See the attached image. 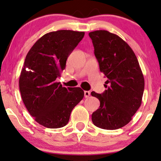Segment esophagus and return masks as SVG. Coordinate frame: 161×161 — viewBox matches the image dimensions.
Instances as JSON below:
<instances>
[{
    "instance_id": "34e87169",
    "label": "esophagus",
    "mask_w": 161,
    "mask_h": 161,
    "mask_svg": "<svg viewBox=\"0 0 161 161\" xmlns=\"http://www.w3.org/2000/svg\"><path fill=\"white\" fill-rule=\"evenodd\" d=\"M84 93H85V98H88V97L90 96V91H85V92H84Z\"/></svg>"
}]
</instances>
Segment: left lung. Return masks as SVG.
Here are the masks:
<instances>
[{"instance_id":"left-lung-1","label":"left lung","mask_w":161,"mask_h":161,"mask_svg":"<svg viewBox=\"0 0 161 161\" xmlns=\"http://www.w3.org/2000/svg\"><path fill=\"white\" fill-rule=\"evenodd\" d=\"M101 72L107 80L103 93L91 92L100 101L92 114L96 126L116 130L127 125L142 104L144 79L132 49L120 37L107 31L89 33Z\"/></svg>"}]
</instances>
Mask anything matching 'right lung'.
I'll return each mask as SVG.
<instances>
[{"label": "right lung", "mask_w": 161, "mask_h": 161, "mask_svg": "<svg viewBox=\"0 0 161 161\" xmlns=\"http://www.w3.org/2000/svg\"><path fill=\"white\" fill-rule=\"evenodd\" d=\"M85 32L60 30L47 33L27 54L19 86L22 101L35 120L49 128L67 125L73 108L84 97L80 87H64L56 79Z\"/></svg>", "instance_id": "add662e5"}]
</instances>
